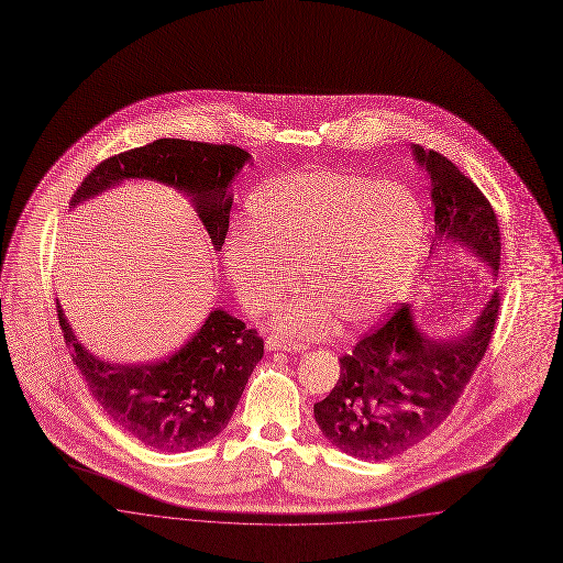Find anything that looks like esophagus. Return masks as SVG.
<instances>
[{
	"label": "esophagus",
	"instance_id": "1",
	"mask_svg": "<svg viewBox=\"0 0 563 563\" xmlns=\"http://www.w3.org/2000/svg\"><path fill=\"white\" fill-rule=\"evenodd\" d=\"M266 349L268 350H294V352H299V350L306 349L301 342H295L291 338H287V335H278V333H272L266 338Z\"/></svg>",
	"mask_w": 563,
	"mask_h": 563
}]
</instances>
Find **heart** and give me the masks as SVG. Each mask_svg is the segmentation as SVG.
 <instances>
[{
    "label": "heart",
    "instance_id": "heart-1",
    "mask_svg": "<svg viewBox=\"0 0 563 563\" xmlns=\"http://www.w3.org/2000/svg\"><path fill=\"white\" fill-rule=\"evenodd\" d=\"M427 217L413 191L346 170L278 177L249 202L225 268L251 312L269 310L301 268L308 291L280 306L283 331L317 333L338 314L372 321L401 297L422 260Z\"/></svg>",
    "mask_w": 563,
    "mask_h": 563
}]
</instances>
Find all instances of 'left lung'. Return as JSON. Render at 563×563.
Here are the masks:
<instances>
[{
    "instance_id": "left-lung-1",
    "label": "left lung",
    "mask_w": 563,
    "mask_h": 563,
    "mask_svg": "<svg viewBox=\"0 0 563 563\" xmlns=\"http://www.w3.org/2000/svg\"><path fill=\"white\" fill-rule=\"evenodd\" d=\"M413 154L429 170L434 249L462 242L496 272L500 228L482 189L439 152L416 145ZM498 310L500 294H494L464 338L432 342L399 306L340 356L338 384L314 402L322 434L361 460H388L418 445L452 413L485 356Z\"/></svg>"
}]
</instances>
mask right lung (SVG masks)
<instances>
[{
    "instance_id": "1",
    "label": "right lung",
    "mask_w": 563,
    "mask_h": 563,
    "mask_svg": "<svg viewBox=\"0 0 563 563\" xmlns=\"http://www.w3.org/2000/svg\"><path fill=\"white\" fill-rule=\"evenodd\" d=\"M251 156L230 143L158 139L97 164L71 196V207L122 179H156L194 198L214 251L225 242L228 186ZM56 317L88 390L109 418L158 452H189L228 427L242 390L264 356L257 329L213 310L188 344L161 363L113 365L81 349L58 301Z\"/></svg>"
}]
</instances>
